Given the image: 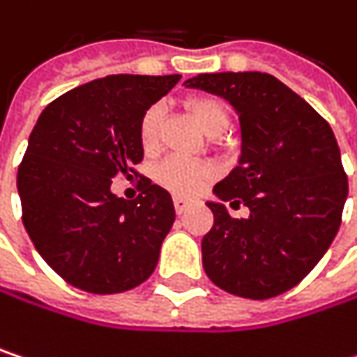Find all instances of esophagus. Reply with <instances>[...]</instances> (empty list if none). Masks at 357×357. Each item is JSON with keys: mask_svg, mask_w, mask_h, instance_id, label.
I'll use <instances>...</instances> for the list:
<instances>
[{"mask_svg": "<svg viewBox=\"0 0 357 357\" xmlns=\"http://www.w3.org/2000/svg\"><path fill=\"white\" fill-rule=\"evenodd\" d=\"M174 204H176V211L181 215V213L188 211V206L192 204V200H190V198H183V196H176V198H174Z\"/></svg>", "mask_w": 357, "mask_h": 357, "instance_id": "34e87169", "label": "esophagus"}]
</instances>
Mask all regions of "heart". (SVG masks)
Instances as JSON below:
<instances>
[{"label":"heart","instance_id":"heart-1","mask_svg":"<svg viewBox=\"0 0 357 357\" xmlns=\"http://www.w3.org/2000/svg\"><path fill=\"white\" fill-rule=\"evenodd\" d=\"M188 107L192 111L198 128L206 136L215 134V132H223L227 128V111L219 101L200 97V99H192L188 103ZM159 119H161V109L159 107H151L140 119L138 136H140V144L144 151L155 149V144L159 140ZM155 179L159 185H163L165 190H169L174 194L192 196L206 183L208 172L196 163L185 161V159L172 157L155 169Z\"/></svg>","mask_w":357,"mask_h":357}]
</instances>
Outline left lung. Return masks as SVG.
<instances>
[{
  "label": "left lung",
  "instance_id": "left-lung-1",
  "mask_svg": "<svg viewBox=\"0 0 357 357\" xmlns=\"http://www.w3.org/2000/svg\"><path fill=\"white\" fill-rule=\"evenodd\" d=\"M183 86L221 97L240 119L238 167L206 202L215 225L202 238L204 271L234 296L275 298L319 264L339 231L347 178L335 134L271 74H198ZM225 202L250 215L234 220Z\"/></svg>",
  "mask_w": 357,
  "mask_h": 357
}]
</instances>
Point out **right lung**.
<instances>
[{
    "instance_id": "add662e5",
    "label": "right lung",
    "mask_w": 357,
    "mask_h": 357,
    "mask_svg": "<svg viewBox=\"0 0 357 357\" xmlns=\"http://www.w3.org/2000/svg\"><path fill=\"white\" fill-rule=\"evenodd\" d=\"M179 78L113 74L68 91L38 115L18 167L22 223L70 285L121 294L153 275L176 221L172 194L142 178V194L123 200L111 178L142 161L140 119Z\"/></svg>"
}]
</instances>
